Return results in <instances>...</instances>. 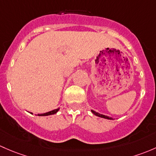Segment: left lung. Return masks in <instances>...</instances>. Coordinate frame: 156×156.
Listing matches in <instances>:
<instances>
[{"mask_svg":"<svg viewBox=\"0 0 156 156\" xmlns=\"http://www.w3.org/2000/svg\"><path fill=\"white\" fill-rule=\"evenodd\" d=\"M92 111V113H93V114H95V115L97 116V117H101V118H105V119H113L111 117H108V116H105V115H103V114H99V113L96 112V111Z\"/></svg>","mask_w":156,"mask_h":156,"instance_id":"obj_1","label":"left lung"}]
</instances>
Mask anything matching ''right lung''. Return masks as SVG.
I'll return each instance as SVG.
<instances>
[{
	"label": "right lung",
	"mask_w": 156,
	"mask_h": 156,
	"mask_svg": "<svg viewBox=\"0 0 156 156\" xmlns=\"http://www.w3.org/2000/svg\"><path fill=\"white\" fill-rule=\"evenodd\" d=\"M59 109L60 108H57V109L55 110H53V111H49V112H47V113H45V114H37L38 116H48V115H51V114H56L57 111H59Z\"/></svg>",
	"instance_id": "1"
}]
</instances>
